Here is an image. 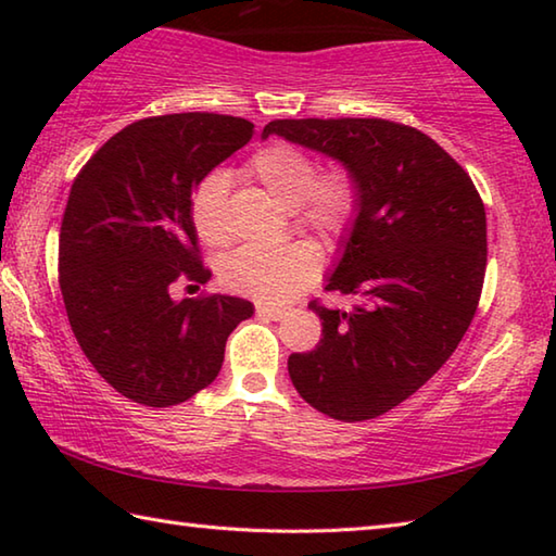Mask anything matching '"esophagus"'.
I'll list each match as a JSON object with an SVG mask.
<instances>
[{
  "mask_svg": "<svg viewBox=\"0 0 556 556\" xmlns=\"http://www.w3.org/2000/svg\"><path fill=\"white\" fill-rule=\"evenodd\" d=\"M257 316H265V318H271V321H279V318L287 316V308L271 306V304H257Z\"/></svg>",
  "mask_w": 556,
  "mask_h": 556,
  "instance_id": "34e87169",
  "label": "esophagus"
}]
</instances>
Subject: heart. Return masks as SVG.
I'll use <instances>...</instances> for the list:
<instances>
[{"mask_svg": "<svg viewBox=\"0 0 556 556\" xmlns=\"http://www.w3.org/2000/svg\"><path fill=\"white\" fill-rule=\"evenodd\" d=\"M316 162L304 149L287 142L267 144L250 159L244 174L262 186L281 208L294 211L301 228L316 230L326 238L341 235L357 213L361 188L343 166L316 176ZM225 199L228 178L211 174L195 188L191 220L199 238L220 248L228 242L225 228ZM321 267V257L312 242H289L285 248H240L225 255L218 277L225 289L260 301H285L312 285Z\"/></svg>", "mask_w": 556, "mask_h": 556, "instance_id": "heart-1", "label": "heart"}]
</instances>
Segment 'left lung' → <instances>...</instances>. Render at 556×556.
<instances>
[{
    "label": "left lung",
    "instance_id": "left-lung-1",
    "mask_svg": "<svg viewBox=\"0 0 556 556\" xmlns=\"http://www.w3.org/2000/svg\"><path fill=\"white\" fill-rule=\"evenodd\" d=\"M341 162L361 203L318 306L321 343L289 355V378L314 409L375 419L417 392L473 321L485 277V208L470 176L425 131L378 117L275 119L262 129Z\"/></svg>",
    "mask_w": 556,
    "mask_h": 556
}]
</instances>
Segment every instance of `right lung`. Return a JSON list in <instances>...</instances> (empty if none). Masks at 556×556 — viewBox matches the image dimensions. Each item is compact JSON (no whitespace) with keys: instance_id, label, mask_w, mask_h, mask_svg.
I'll return each mask as SVG.
<instances>
[{"instance_id":"1","label":"right lung","mask_w":556,"mask_h":556,"mask_svg":"<svg viewBox=\"0 0 556 556\" xmlns=\"http://www.w3.org/2000/svg\"><path fill=\"white\" fill-rule=\"evenodd\" d=\"M255 135L213 112L147 117L110 137L73 181L59 238V281L75 338L105 382L147 407H172L218 378L225 341L255 314L205 285L191 195Z\"/></svg>"}]
</instances>
